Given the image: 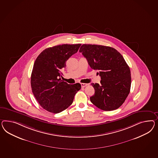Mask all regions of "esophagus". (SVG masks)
Masks as SVG:
<instances>
[{
    "label": "esophagus",
    "instance_id": "obj_1",
    "mask_svg": "<svg viewBox=\"0 0 158 158\" xmlns=\"http://www.w3.org/2000/svg\"><path fill=\"white\" fill-rule=\"evenodd\" d=\"M81 87H85V86H87V85H88L87 84L83 83H81Z\"/></svg>",
    "mask_w": 158,
    "mask_h": 158
}]
</instances>
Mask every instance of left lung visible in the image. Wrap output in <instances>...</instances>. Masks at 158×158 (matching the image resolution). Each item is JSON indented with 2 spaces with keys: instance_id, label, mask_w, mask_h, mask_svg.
Masks as SVG:
<instances>
[{
  "instance_id": "1",
  "label": "left lung",
  "mask_w": 158,
  "mask_h": 158,
  "mask_svg": "<svg viewBox=\"0 0 158 158\" xmlns=\"http://www.w3.org/2000/svg\"><path fill=\"white\" fill-rule=\"evenodd\" d=\"M79 52L101 78V84H91L95 94L91 102L105 111L118 109L127 98L131 85L130 68L123 56L113 48L98 45L83 44Z\"/></svg>"
}]
</instances>
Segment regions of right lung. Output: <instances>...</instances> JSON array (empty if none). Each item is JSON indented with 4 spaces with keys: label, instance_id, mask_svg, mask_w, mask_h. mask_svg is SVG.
<instances>
[{
    "label": "right lung",
    "instance_id": "1",
    "mask_svg": "<svg viewBox=\"0 0 158 158\" xmlns=\"http://www.w3.org/2000/svg\"><path fill=\"white\" fill-rule=\"evenodd\" d=\"M81 44H63L44 50L34 62L31 75L33 94L43 109L59 113L73 102L81 89L80 83L69 85L61 79L68 59L76 53Z\"/></svg>",
    "mask_w": 158,
    "mask_h": 158
}]
</instances>
